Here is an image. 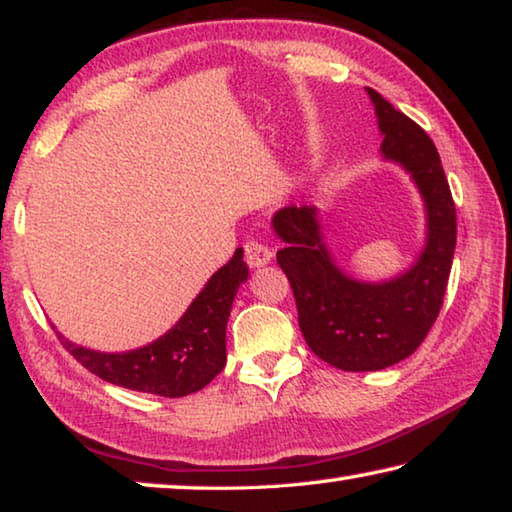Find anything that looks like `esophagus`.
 <instances>
[{
  "label": "esophagus",
  "mask_w": 512,
  "mask_h": 512,
  "mask_svg": "<svg viewBox=\"0 0 512 512\" xmlns=\"http://www.w3.org/2000/svg\"><path fill=\"white\" fill-rule=\"evenodd\" d=\"M244 255H246V264L250 268H259V266H266L268 262H271L273 250L268 248L266 244H262V241L250 239V241H246V246H244Z\"/></svg>",
  "instance_id": "esophagus-1"
}]
</instances>
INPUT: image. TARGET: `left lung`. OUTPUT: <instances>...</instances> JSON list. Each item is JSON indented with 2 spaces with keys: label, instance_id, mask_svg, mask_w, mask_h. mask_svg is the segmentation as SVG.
I'll return each instance as SVG.
<instances>
[{
  "label": "left lung",
  "instance_id": "8db88e82",
  "mask_svg": "<svg viewBox=\"0 0 512 512\" xmlns=\"http://www.w3.org/2000/svg\"><path fill=\"white\" fill-rule=\"evenodd\" d=\"M384 142V160L411 173L427 212V241L415 264L388 282H361L336 266L316 207L289 205L273 216L284 241L277 264L296 296L311 352L350 372L384 370L420 348L443 307L456 248V207L431 137L366 88Z\"/></svg>",
  "mask_w": 512,
  "mask_h": 512
}]
</instances>
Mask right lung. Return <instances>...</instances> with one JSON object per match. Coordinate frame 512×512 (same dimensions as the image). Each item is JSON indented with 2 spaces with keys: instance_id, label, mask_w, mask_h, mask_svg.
I'll return each instance as SVG.
<instances>
[{
  "instance_id": "1",
  "label": "right lung",
  "mask_w": 512,
  "mask_h": 512,
  "mask_svg": "<svg viewBox=\"0 0 512 512\" xmlns=\"http://www.w3.org/2000/svg\"><path fill=\"white\" fill-rule=\"evenodd\" d=\"M248 280L244 250L237 248L167 334L128 352H97L67 341L65 350L103 381L131 391L185 397L205 388L225 366V327L232 300Z\"/></svg>"
}]
</instances>
